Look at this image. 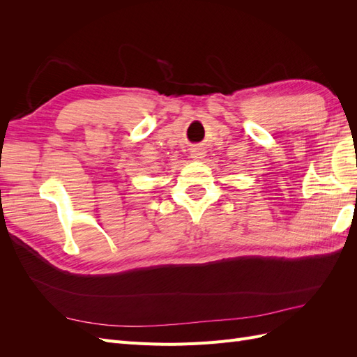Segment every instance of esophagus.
Here are the masks:
<instances>
[{
  "label": "esophagus",
  "instance_id": "esophagus-1",
  "mask_svg": "<svg viewBox=\"0 0 357 357\" xmlns=\"http://www.w3.org/2000/svg\"><path fill=\"white\" fill-rule=\"evenodd\" d=\"M190 156H192L193 159H197V160L202 159V158L205 156L204 149H201V147H193V149L190 150Z\"/></svg>",
  "mask_w": 357,
  "mask_h": 357
}]
</instances>
